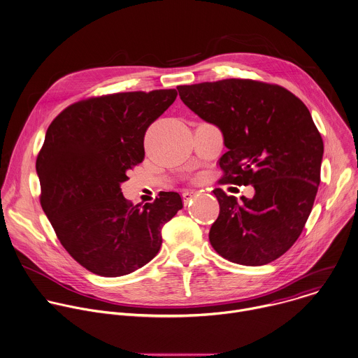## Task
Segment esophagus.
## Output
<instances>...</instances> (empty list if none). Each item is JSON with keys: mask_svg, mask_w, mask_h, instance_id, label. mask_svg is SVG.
<instances>
[{"mask_svg": "<svg viewBox=\"0 0 358 358\" xmlns=\"http://www.w3.org/2000/svg\"><path fill=\"white\" fill-rule=\"evenodd\" d=\"M195 196V192L194 191H184L182 192V199H184V205L189 203L192 201V198Z\"/></svg>", "mask_w": 358, "mask_h": 358, "instance_id": "obj_1", "label": "esophagus"}]
</instances>
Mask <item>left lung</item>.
Instances as JSON below:
<instances>
[{
  "label": "left lung",
  "instance_id": "1",
  "mask_svg": "<svg viewBox=\"0 0 358 358\" xmlns=\"http://www.w3.org/2000/svg\"><path fill=\"white\" fill-rule=\"evenodd\" d=\"M177 89L187 107L223 134L219 184L255 189L241 202L213 189L220 212L209 231L212 247L245 266L278 259L300 237L321 181L324 141L310 110L287 89L252 79Z\"/></svg>",
  "mask_w": 358,
  "mask_h": 358
}]
</instances>
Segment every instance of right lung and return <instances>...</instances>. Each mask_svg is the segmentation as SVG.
<instances>
[{"label": "right lung", "instance_id": "right-lung-1", "mask_svg": "<svg viewBox=\"0 0 358 358\" xmlns=\"http://www.w3.org/2000/svg\"><path fill=\"white\" fill-rule=\"evenodd\" d=\"M176 89L90 97L62 110L37 155L40 205L66 252L89 272L118 278L152 261L162 227L182 209L177 192L132 205L121 192L145 157L143 138Z\"/></svg>", "mask_w": 358, "mask_h": 358}]
</instances>
